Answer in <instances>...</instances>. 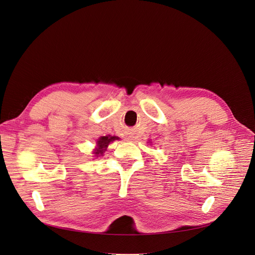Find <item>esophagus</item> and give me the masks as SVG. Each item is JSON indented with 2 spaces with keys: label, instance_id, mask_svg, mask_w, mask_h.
Wrapping results in <instances>:
<instances>
[{
  "label": "esophagus",
  "instance_id": "esophagus-1",
  "mask_svg": "<svg viewBox=\"0 0 255 255\" xmlns=\"http://www.w3.org/2000/svg\"><path fill=\"white\" fill-rule=\"evenodd\" d=\"M129 139H130V137H129Z\"/></svg>",
  "mask_w": 255,
  "mask_h": 255
}]
</instances>
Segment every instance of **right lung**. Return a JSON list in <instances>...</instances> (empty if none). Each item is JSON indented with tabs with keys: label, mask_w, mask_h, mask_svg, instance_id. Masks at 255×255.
<instances>
[{
	"label": "right lung",
	"mask_w": 255,
	"mask_h": 255,
	"mask_svg": "<svg viewBox=\"0 0 255 255\" xmlns=\"http://www.w3.org/2000/svg\"><path fill=\"white\" fill-rule=\"evenodd\" d=\"M119 138L116 137V136H102L100 137L99 139L97 140V146L95 149V154L96 156H100V155H103V153L106 151L107 146H109V144L111 142H113L114 140H118Z\"/></svg>",
	"instance_id": "add662e5"
}]
</instances>
